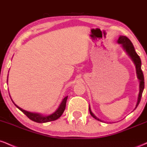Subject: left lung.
<instances>
[{
	"label": "left lung",
	"instance_id": "1",
	"mask_svg": "<svg viewBox=\"0 0 147 147\" xmlns=\"http://www.w3.org/2000/svg\"><path fill=\"white\" fill-rule=\"evenodd\" d=\"M117 43L122 44L123 48L124 49V50H126V52H127L128 55L131 57V58L132 59L133 61L134 62L135 65H136V73H137L138 78L140 80V92L139 95H138V102L137 104H136V109L137 108L138 104H140L141 100L143 90H144V75H143L142 70L141 68V60L140 57L138 56V54L136 53V50H135L134 46H133V43H131V41H130V39L128 37L125 36H119V38L117 40ZM89 111H90V113L92 117H93L95 119H97V120L101 121L100 119H98L95 115L92 113L90 109V106H89Z\"/></svg>",
	"mask_w": 147,
	"mask_h": 147
}]
</instances>
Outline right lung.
<instances>
[{"label": "right lung", "mask_w": 147, "mask_h": 147, "mask_svg": "<svg viewBox=\"0 0 147 147\" xmlns=\"http://www.w3.org/2000/svg\"><path fill=\"white\" fill-rule=\"evenodd\" d=\"M67 99H68V96H66V97H65L63 99V100H62V102L60 104V105L59 106L58 109H57V110L55 111L54 113H52L48 116H44L43 115H41L39 113H30V112H28V111L23 110V109H21V108L18 107L17 105H16L13 101L12 102L14 104V105L16 106L20 111H21L22 112H23V113L27 116V117L29 118V119H31V120L38 123H45V122H51V121L56 120V119H58V118H59L61 116V115L63 114V111L65 109Z\"/></svg>", "instance_id": "obj_1"}]
</instances>
